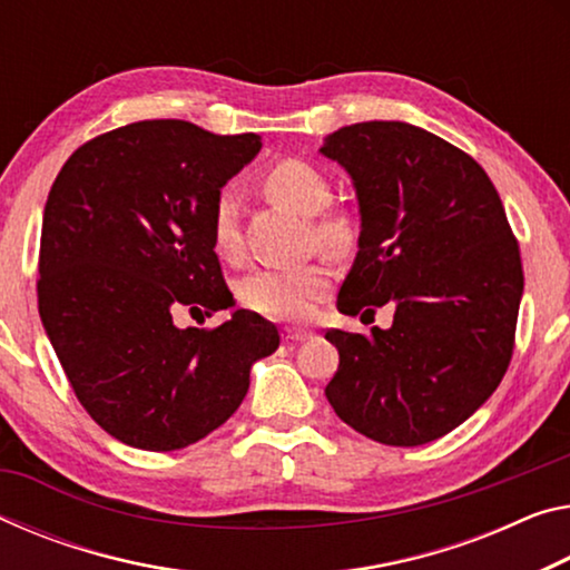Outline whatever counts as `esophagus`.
I'll list each match as a JSON object with an SVG mask.
<instances>
[{"instance_id": "esophagus-1", "label": "esophagus", "mask_w": 570, "mask_h": 570, "mask_svg": "<svg viewBox=\"0 0 570 570\" xmlns=\"http://www.w3.org/2000/svg\"><path fill=\"white\" fill-rule=\"evenodd\" d=\"M309 337H312L309 330H299V327L284 330V340L286 342H304V340H309Z\"/></svg>"}]
</instances>
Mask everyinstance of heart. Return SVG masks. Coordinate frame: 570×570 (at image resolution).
Returning a JSON list of instances; mask_svg holds the SVG:
<instances>
[{
	"mask_svg": "<svg viewBox=\"0 0 570 570\" xmlns=\"http://www.w3.org/2000/svg\"><path fill=\"white\" fill-rule=\"evenodd\" d=\"M264 193L271 203L286 207L302 218H314L312 236L327 253H347L355 243V228L340 213L322 215L332 203V183L312 161L288 157L266 169ZM213 248L225 261H238L243 236L238 225L236 200L220 195L210 215ZM330 271L322 264L294 268H256L238 284V299L250 312L268 320H302L312 304L327 292Z\"/></svg>",
	"mask_w": 570,
	"mask_h": 570,
	"instance_id": "obj_1",
	"label": "heart"
}]
</instances>
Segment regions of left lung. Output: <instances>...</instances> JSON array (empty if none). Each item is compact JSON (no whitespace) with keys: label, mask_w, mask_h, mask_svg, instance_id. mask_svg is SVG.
Here are the masks:
<instances>
[{"label":"left lung","mask_w":570,"mask_h":570,"mask_svg":"<svg viewBox=\"0 0 570 570\" xmlns=\"http://www.w3.org/2000/svg\"><path fill=\"white\" fill-rule=\"evenodd\" d=\"M322 155L352 179L357 256L337 309L393 304L370 334L330 330L334 413L387 446H421L464 423L508 373L522 264L500 195L476 161L421 126L352 124Z\"/></svg>","instance_id":"left-lung-1"}]
</instances>
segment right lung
Here are the masks:
<instances>
[{
    "instance_id": "add662e5",
    "label": "right lung",
    "mask_w": 570,
    "mask_h": 570,
    "mask_svg": "<svg viewBox=\"0 0 570 570\" xmlns=\"http://www.w3.org/2000/svg\"><path fill=\"white\" fill-rule=\"evenodd\" d=\"M261 151L179 119L90 139L45 203L38 304L62 370L98 426L144 451L185 449L223 426L278 330L236 309L215 330L175 312L228 309L210 240L213 205Z\"/></svg>"
}]
</instances>
